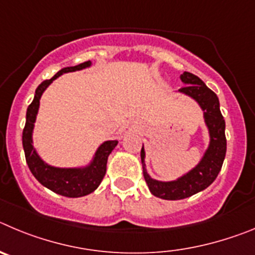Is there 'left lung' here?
Masks as SVG:
<instances>
[{
    "mask_svg": "<svg viewBox=\"0 0 255 255\" xmlns=\"http://www.w3.org/2000/svg\"><path fill=\"white\" fill-rule=\"evenodd\" d=\"M180 79L185 85L179 91L196 99L205 112V121L210 129L211 142L202 161L193 170H190L184 176L174 182H159L150 178L144 169V151L142 146L141 161L143 165L144 180L147 183L148 189L153 196L167 201L188 198L212 184L221 170L226 155L225 119L220 111L217 95L193 73L184 72Z\"/></svg>",
    "mask_w": 255,
    "mask_h": 255,
    "instance_id": "8db88e82",
    "label": "left lung"
}]
</instances>
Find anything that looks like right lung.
<instances>
[{"label":"right lung","mask_w":255,"mask_h":255,"mask_svg":"<svg viewBox=\"0 0 255 255\" xmlns=\"http://www.w3.org/2000/svg\"><path fill=\"white\" fill-rule=\"evenodd\" d=\"M90 65L91 62L88 61L77 66H73V67L62 68L52 79L45 80L39 85L35 90L34 100L27 107L26 123H25L24 130H22V147H24L26 164L30 169L31 174L35 176V179L40 184L47 187L48 189L57 194H61V196L70 197V198L88 196L99 187L105 175V171H107L108 156L118 144V141L113 139V141L104 142L98 148L94 161L88 167H84V169H59V167L47 165L36 155L35 150L33 148L31 134H33L34 122H35L36 113H38L39 109V100H40V96L44 93L45 89L49 86V84H52L53 80L61 76L62 73L82 70L85 67H89Z\"/></svg>","instance_id":"1"}]
</instances>
